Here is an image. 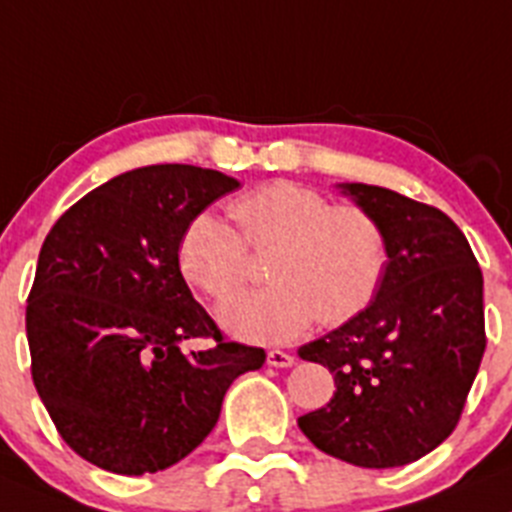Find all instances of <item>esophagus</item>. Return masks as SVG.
Wrapping results in <instances>:
<instances>
[{
	"label": "esophagus",
	"mask_w": 512,
	"mask_h": 512,
	"mask_svg": "<svg viewBox=\"0 0 512 512\" xmlns=\"http://www.w3.org/2000/svg\"><path fill=\"white\" fill-rule=\"evenodd\" d=\"M266 362H269L271 367H291V364H294V354L284 352V349H271V352L266 354Z\"/></svg>",
	"instance_id": "1"
}]
</instances>
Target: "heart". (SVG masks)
Masks as SVG:
<instances>
[{"mask_svg":"<svg viewBox=\"0 0 512 512\" xmlns=\"http://www.w3.org/2000/svg\"><path fill=\"white\" fill-rule=\"evenodd\" d=\"M231 223L198 213L178 243L183 276L211 299H231L251 276V253L274 248V284L228 301L221 321L248 342H289L319 316L339 326L362 314L389 271V238L377 216L332 206L319 191L276 180L231 203Z\"/></svg>","mask_w":512,"mask_h":512,"instance_id":"heart-1","label":"heart"}]
</instances>
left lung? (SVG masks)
<instances>
[{
  "instance_id": "1",
  "label": "left lung",
  "mask_w": 512,
  "mask_h": 512,
  "mask_svg": "<svg viewBox=\"0 0 512 512\" xmlns=\"http://www.w3.org/2000/svg\"><path fill=\"white\" fill-rule=\"evenodd\" d=\"M389 238L377 299L299 349L334 374L329 405L299 417L321 452L359 467L415 462L450 437L485 354L483 271L440 208L389 188L344 183Z\"/></svg>"
}]
</instances>
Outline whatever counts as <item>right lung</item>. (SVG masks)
<instances>
[{
  "mask_svg": "<svg viewBox=\"0 0 512 512\" xmlns=\"http://www.w3.org/2000/svg\"><path fill=\"white\" fill-rule=\"evenodd\" d=\"M238 180L148 165L67 208L27 299L32 379L62 440L118 475L175 465L216 427L226 389L266 352L226 342L180 274L188 223ZM213 338L206 353L179 342Z\"/></svg>",
  "mask_w": 512,
  "mask_h": 512,
  "instance_id": "obj_1",
  "label": "right lung"
}]
</instances>
